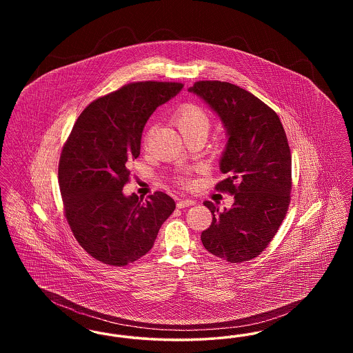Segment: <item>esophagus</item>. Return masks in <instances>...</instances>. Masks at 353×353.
Instances as JSON below:
<instances>
[{"label":"esophagus","instance_id":"1","mask_svg":"<svg viewBox=\"0 0 353 353\" xmlns=\"http://www.w3.org/2000/svg\"><path fill=\"white\" fill-rule=\"evenodd\" d=\"M196 201L194 200H189V199H183V200H179L177 202V208H185V206H190V205H194Z\"/></svg>","mask_w":353,"mask_h":353}]
</instances>
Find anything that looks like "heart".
<instances>
[{"label": "heart", "instance_id": "heart-1", "mask_svg": "<svg viewBox=\"0 0 353 353\" xmlns=\"http://www.w3.org/2000/svg\"><path fill=\"white\" fill-rule=\"evenodd\" d=\"M176 124L183 136L196 132L208 134L212 120L209 114L201 107L196 104H186L177 112Z\"/></svg>", "mask_w": 353, "mask_h": 353}]
</instances>
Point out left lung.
Wrapping results in <instances>:
<instances>
[{
    "label": "left lung",
    "instance_id": "left-lung-1",
    "mask_svg": "<svg viewBox=\"0 0 353 353\" xmlns=\"http://www.w3.org/2000/svg\"><path fill=\"white\" fill-rule=\"evenodd\" d=\"M219 117L226 134L217 189L234 194L230 209L212 201V225L203 248L232 263L250 261L266 249L290 203L291 153L278 115L249 91L228 82L201 81L188 88Z\"/></svg>",
    "mask_w": 353,
    "mask_h": 353
}]
</instances>
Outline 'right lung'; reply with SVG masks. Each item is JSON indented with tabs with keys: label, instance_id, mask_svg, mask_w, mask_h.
<instances>
[{
	"label": "right lung",
	"instance_id": "obj_1",
	"mask_svg": "<svg viewBox=\"0 0 353 353\" xmlns=\"http://www.w3.org/2000/svg\"><path fill=\"white\" fill-rule=\"evenodd\" d=\"M181 90L169 82L127 84L92 101L63 147L58 179L68 225L84 250L105 265L125 266L145 255L176 208L163 192L143 202L125 196L123 186L147 120Z\"/></svg>",
	"mask_w": 353,
	"mask_h": 353
}]
</instances>
